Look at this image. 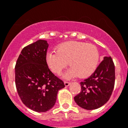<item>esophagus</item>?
<instances>
[{"label": "esophagus", "mask_w": 128, "mask_h": 128, "mask_svg": "<svg viewBox=\"0 0 128 128\" xmlns=\"http://www.w3.org/2000/svg\"><path fill=\"white\" fill-rule=\"evenodd\" d=\"M64 84H65V86H68L70 85V82H68V81H64Z\"/></svg>", "instance_id": "obj_1"}]
</instances>
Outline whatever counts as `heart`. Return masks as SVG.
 <instances>
[{"instance_id":"1","label":"heart","mask_w":128,"mask_h":128,"mask_svg":"<svg viewBox=\"0 0 128 128\" xmlns=\"http://www.w3.org/2000/svg\"><path fill=\"white\" fill-rule=\"evenodd\" d=\"M99 58V51L96 46L76 41L62 43L56 47V52H48L46 56L48 67L58 75L62 74L68 62L70 67L64 74L68 80L78 76L80 78L91 76L98 67Z\"/></svg>"}]
</instances>
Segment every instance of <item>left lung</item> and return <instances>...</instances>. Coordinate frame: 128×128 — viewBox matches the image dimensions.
<instances>
[{
	"instance_id": "obj_1",
	"label": "left lung",
	"mask_w": 128,
	"mask_h": 128,
	"mask_svg": "<svg viewBox=\"0 0 128 128\" xmlns=\"http://www.w3.org/2000/svg\"><path fill=\"white\" fill-rule=\"evenodd\" d=\"M115 80V65L111 57H104L95 72L80 82L81 90L74 97L81 108L98 109L107 102L112 94Z\"/></svg>"
}]
</instances>
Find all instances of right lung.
<instances>
[{
	"instance_id": "add662e5",
	"label": "right lung",
	"mask_w": 128,
	"mask_h": 128,
	"mask_svg": "<svg viewBox=\"0 0 128 128\" xmlns=\"http://www.w3.org/2000/svg\"><path fill=\"white\" fill-rule=\"evenodd\" d=\"M48 44L39 40L26 46L19 55L15 65V84L22 102L37 112L51 109L58 92L64 82L48 68L46 61Z\"/></svg>"
}]
</instances>
